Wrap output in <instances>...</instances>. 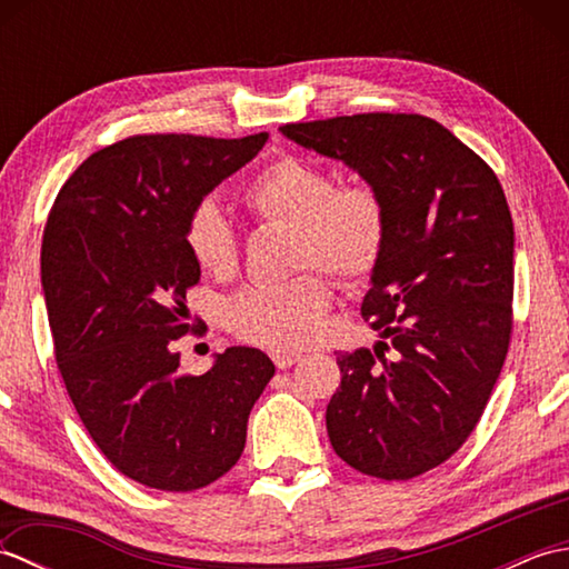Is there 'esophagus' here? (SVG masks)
I'll use <instances>...</instances> for the list:
<instances>
[{
	"label": "esophagus",
	"mask_w": 569,
	"mask_h": 569,
	"mask_svg": "<svg viewBox=\"0 0 569 569\" xmlns=\"http://www.w3.org/2000/svg\"><path fill=\"white\" fill-rule=\"evenodd\" d=\"M271 359H273V365L278 369H291L293 365H298V361H303V355L283 352V349H276V352H271Z\"/></svg>",
	"instance_id": "34e87169"
}]
</instances>
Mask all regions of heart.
<instances>
[{
    "mask_svg": "<svg viewBox=\"0 0 569 569\" xmlns=\"http://www.w3.org/2000/svg\"><path fill=\"white\" fill-rule=\"evenodd\" d=\"M241 200L257 220L293 227L296 266L320 263L349 283L377 269L389 234V210L369 180L337 183L328 166L283 153L251 178ZM186 247L200 269L217 278L232 276L239 263L234 227L210 198L188 212ZM330 303L328 278L303 271L229 298L224 325L241 340L263 347H303L320 335Z\"/></svg>",
    "mask_w": 569,
    "mask_h": 569,
    "instance_id": "1",
    "label": "heart"
}]
</instances>
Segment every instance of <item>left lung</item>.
Segmentation results:
<instances>
[{
    "label": "left lung",
    "instance_id": "1",
    "mask_svg": "<svg viewBox=\"0 0 569 569\" xmlns=\"http://www.w3.org/2000/svg\"><path fill=\"white\" fill-rule=\"evenodd\" d=\"M281 134L347 163L386 200L389 234L361 303L383 342L337 355L342 383L325 420L349 467L413 479L477 428L509 352V202L491 168L430 117L369 112Z\"/></svg>",
    "mask_w": 569,
    "mask_h": 569
}]
</instances>
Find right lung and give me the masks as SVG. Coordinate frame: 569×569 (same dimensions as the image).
I'll return each mask as SVG.
<instances>
[{"instance_id":"1","label":"right lung","mask_w":569,"mask_h":569,"mask_svg":"<svg viewBox=\"0 0 569 569\" xmlns=\"http://www.w3.org/2000/svg\"><path fill=\"white\" fill-rule=\"evenodd\" d=\"M266 139L129 137L82 161L48 214L41 286L60 377L94 445L143 487L196 491L227 475L276 371L261 349L229 347L186 377L173 349L200 281L188 212Z\"/></svg>"}]
</instances>
